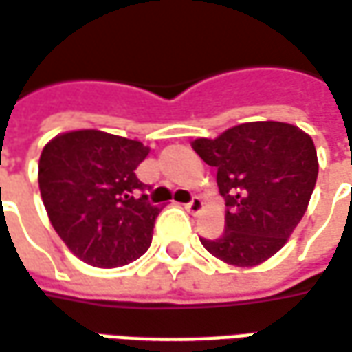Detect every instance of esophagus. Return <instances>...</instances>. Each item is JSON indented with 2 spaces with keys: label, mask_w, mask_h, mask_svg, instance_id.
I'll return each instance as SVG.
<instances>
[{
  "label": "esophagus",
  "mask_w": 352,
  "mask_h": 352,
  "mask_svg": "<svg viewBox=\"0 0 352 352\" xmlns=\"http://www.w3.org/2000/svg\"><path fill=\"white\" fill-rule=\"evenodd\" d=\"M184 208H186V211H190V213H200L201 208H204V201H201V198H198V196H194L192 200L188 201Z\"/></svg>",
  "instance_id": "1"
}]
</instances>
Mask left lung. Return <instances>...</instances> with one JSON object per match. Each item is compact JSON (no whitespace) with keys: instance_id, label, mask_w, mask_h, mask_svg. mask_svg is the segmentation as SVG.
<instances>
[{"instance_id":"1","label":"left lung","mask_w":352,"mask_h":352,"mask_svg":"<svg viewBox=\"0 0 352 352\" xmlns=\"http://www.w3.org/2000/svg\"><path fill=\"white\" fill-rule=\"evenodd\" d=\"M192 148L217 169L225 198V232L200 238L227 265L255 267L280 252L303 219L313 196L318 158L311 135L284 122H248Z\"/></svg>"}]
</instances>
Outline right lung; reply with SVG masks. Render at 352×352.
Segmentation results:
<instances>
[{
	"label": "right lung",
	"mask_w": 352,
	"mask_h": 352,
	"mask_svg": "<svg viewBox=\"0 0 352 352\" xmlns=\"http://www.w3.org/2000/svg\"><path fill=\"white\" fill-rule=\"evenodd\" d=\"M148 152L142 142L99 129L60 133L43 146L41 200L56 234L83 263L114 269L151 248L162 210L135 175Z\"/></svg>",
	"instance_id": "obj_1"
}]
</instances>
